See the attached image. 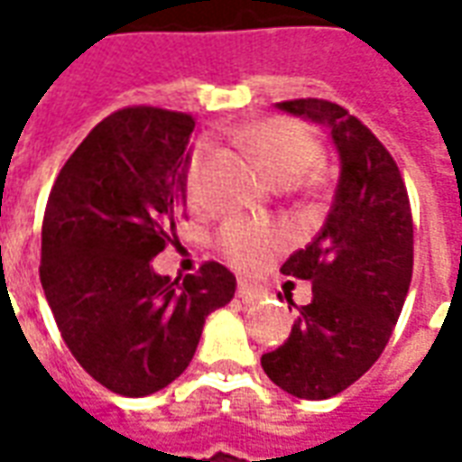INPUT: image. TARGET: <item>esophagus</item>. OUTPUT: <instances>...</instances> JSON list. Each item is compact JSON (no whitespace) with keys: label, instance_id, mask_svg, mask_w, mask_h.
Instances as JSON below:
<instances>
[{"label":"esophagus","instance_id":"obj_1","mask_svg":"<svg viewBox=\"0 0 462 462\" xmlns=\"http://www.w3.org/2000/svg\"><path fill=\"white\" fill-rule=\"evenodd\" d=\"M237 297H240L245 304H252V301H257L260 297H264V291H262L260 287H254V284L240 282V284H237Z\"/></svg>","mask_w":462,"mask_h":462}]
</instances>
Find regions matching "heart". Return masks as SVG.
Returning <instances> with one entry per match:
<instances>
[{"mask_svg":"<svg viewBox=\"0 0 462 462\" xmlns=\"http://www.w3.org/2000/svg\"><path fill=\"white\" fill-rule=\"evenodd\" d=\"M240 141L245 148L254 152L264 171L277 185H294L307 172L319 165L321 148L301 123L291 118H262L240 131ZM208 148L198 145L192 151L185 171V192L190 200L200 195L202 168H205ZM282 235L274 227L260 222L232 220L217 235V247L240 270H257L270 260L272 252L280 247Z\"/></svg>","mask_w":462,"mask_h":462,"instance_id":"1","label":"heart"}]
</instances>
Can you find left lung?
<instances>
[{"label": "left lung", "mask_w": 462, "mask_h": 462, "mask_svg": "<svg viewBox=\"0 0 462 462\" xmlns=\"http://www.w3.org/2000/svg\"><path fill=\"white\" fill-rule=\"evenodd\" d=\"M277 108L327 125L341 161L324 227L282 264V274L311 282V301L290 339L262 356L282 391L321 401L358 381L386 348L413 274V217L396 161L356 116L324 98Z\"/></svg>", "instance_id": "1"}]
</instances>
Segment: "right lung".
<instances>
[{"label": "right lung", "mask_w": 462, "mask_h": 462, "mask_svg": "<svg viewBox=\"0 0 462 462\" xmlns=\"http://www.w3.org/2000/svg\"><path fill=\"white\" fill-rule=\"evenodd\" d=\"M195 118L151 106L96 125L59 172L42 225V287L66 346L121 396L161 391L188 368L235 274L205 262L171 280L151 260L185 210Z\"/></svg>", "instance_id": "1"}]
</instances>
